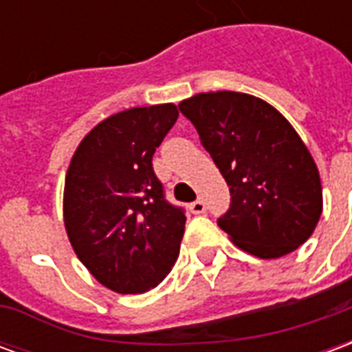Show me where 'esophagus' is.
<instances>
[{
	"label": "esophagus",
	"mask_w": 352,
	"mask_h": 352,
	"mask_svg": "<svg viewBox=\"0 0 352 352\" xmlns=\"http://www.w3.org/2000/svg\"><path fill=\"white\" fill-rule=\"evenodd\" d=\"M190 211L194 214H204L206 213V201H204V199H196V201H192Z\"/></svg>",
	"instance_id": "34e87169"
}]
</instances>
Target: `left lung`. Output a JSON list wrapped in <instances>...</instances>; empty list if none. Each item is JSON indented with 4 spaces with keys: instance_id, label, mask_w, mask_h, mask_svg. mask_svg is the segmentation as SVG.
<instances>
[{
    "instance_id": "1",
    "label": "left lung",
    "mask_w": 352,
    "mask_h": 352,
    "mask_svg": "<svg viewBox=\"0 0 352 352\" xmlns=\"http://www.w3.org/2000/svg\"><path fill=\"white\" fill-rule=\"evenodd\" d=\"M179 109L230 186L219 219L230 239L258 258L305 243L322 213L317 164L279 111L241 92L196 94Z\"/></svg>"
}]
</instances>
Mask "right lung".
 Returning a JSON list of instances; mask_svg holds the SVG:
<instances>
[{
  "instance_id": "add662e5",
  "label": "right lung",
  "mask_w": 352,
  "mask_h": 352,
  "mask_svg": "<svg viewBox=\"0 0 352 352\" xmlns=\"http://www.w3.org/2000/svg\"><path fill=\"white\" fill-rule=\"evenodd\" d=\"M177 116L173 103L109 116L80 141L67 168L64 222L73 251L118 294L160 285L179 256L184 209L166 199L153 169Z\"/></svg>"
}]
</instances>
